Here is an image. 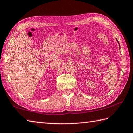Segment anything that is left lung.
Wrapping results in <instances>:
<instances>
[{"mask_svg": "<svg viewBox=\"0 0 133 133\" xmlns=\"http://www.w3.org/2000/svg\"><path fill=\"white\" fill-rule=\"evenodd\" d=\"M117 41H118V42L119 43V42H118V40H117Z\"/></svg>", "mask_w": 133, "mask_h": 133, "instance_id": "8db88e82", "label": "left lung"}]
</instances>
